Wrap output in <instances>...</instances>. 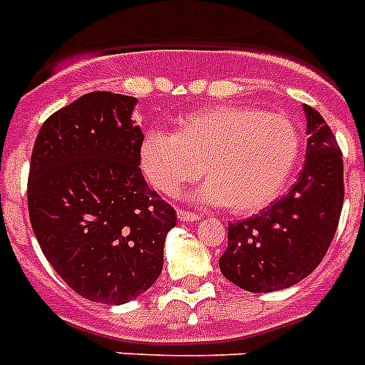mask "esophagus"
<instances>
[{
  "label": "esophagus",
  "mask_w": 365,
  "mask_h": 365,
  "mask_svg": "<svg viewBox=\"0 0 365 365\" xmlns=\"http://www.w3.org/2000/svg\"><path fill=\"white\" fill-rule=\"evenodd\" d=\"M178 219L182 221V223H195L198 221V215L192 212H187V210H178Z\"/></svg>",
  "instance_id": "34e87169"
}]
</instances>
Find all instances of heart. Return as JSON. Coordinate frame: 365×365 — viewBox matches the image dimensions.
I'll return each mask as SVG.
<instances>
[{
	"label": "heart",
	"mask_w": 365,
	"mask_h": 365,
	"mask_svg": "<svg viewBox=\"0 0 365 365\" xmlns=\"http://www.w3.org/2000/svg\"><path fill=\"white\" fill-rule=\"evenodd\" d=\"M300 152L294 123L251 106H204L176 120L174 135L150 131L140 165L153 187L174 197L204 174L198 197L232 213H255L279 197Z\"/></svg>",
	"instance_id": "b5f03b06"
}]
</instances>
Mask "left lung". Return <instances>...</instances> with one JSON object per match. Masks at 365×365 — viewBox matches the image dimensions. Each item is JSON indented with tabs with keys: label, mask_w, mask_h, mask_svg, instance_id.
<instances>
[{
	"label": "left lung",
	"mask_w": 365,
	"mask_h": 365,
	"mask_svg": "<svg viewBox=\"0 0 365 365\" xmlns=\"http://www.w3.org/2000/svg\"><path fill=\"white\" fill-rule=\"evenodd\" d=\"M307 120L306 165L285 197L255 217L229 225L221 274L240 289H289L319 266L343 208L341 150L322 115L304 105Z\"/></svg>",
	"instance_id": "8db88e82"
}]
</instances>
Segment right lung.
<instances>
[{
  "label": "right lung",
  "mask_w": 365,
  "mask_h": 365,
  "mask_svg": "<svg viewBox=\"0 0 365 365\" xmlns=\"http://www.w3.org/2000/svg\"><path fill=\"white\" fill-rule=\"evenodd\" d=\"M136 99L91 91L44 121L31 152L28 208L41 251L91 302L120 306L163 269L176 212L140 170Z\"/></svg>",
  "instance_id": "obj_1"
}]
</instances>
